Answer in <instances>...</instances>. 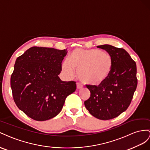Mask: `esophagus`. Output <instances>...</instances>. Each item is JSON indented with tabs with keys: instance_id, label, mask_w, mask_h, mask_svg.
<instances>
[{
	"instance_id": "1",
	"label": "esophagus",
	"mask_w": 150,
	"mask_h": 150,
	"mask_svg": "<svg viewBox=\"0 0 150 150\" xmlns=\"http://www.w3.org/2000/svg\"><path fill=\"white\" fill-rule=\"evenodd\" d=\"M82 88V85H81L80 83L76 84V89L77 90H80Z\"/></svg>"
}]
</instances>
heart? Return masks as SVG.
Returning <instances> with one entry per match:
<instances>
[{"mask_svg":"<svg viewBox=\"0 0 150 150\" xmlns=\"http://www.w3.org/2000/svg\"><path fill=\"white\" fill-rule=\"evenodd\" d=\"M112 65V58L108 53L95 49H76L70 58L63 62L62 68L69 77H73L75 70H77V76L81 82L96 86L109 77Z\"/></svg>","mask_w":150,"mask_h":150,"instance_id":"heart-1","label":"heart"}]
</instances>
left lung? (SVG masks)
Returning a JSON list of instances; mask_svg holds the SVG:
<instances>
[{"label": "left lung", "instance_id": "obj_1", "mask_svg": "<svg viewBox=\"0 0 150 150\" xmlns=\"http://www.w3.org/2000/svg\"><path fill=\"white\" fill-rule=\"evenodd\" d=\"M97 47L105 50L112 57V69L100 85H86L91 97L84 104L93 116L109 120L125 112L131 104L138 84L136 65L125 50L109 45Z\"/></svg>", "mask_w": 150, "mask_h": 150}]
</instances>
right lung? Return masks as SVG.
Wrapping results in <instances>:
<instances>
[{"label": "right lung", "mask_w": 150, "mask_h": 150, "mask_svg": "<svg viewBox=\"0 0 150 150\" xmlns=\"http://www.w3.org/2000/svg\"><path fill=\"white\" fill-rule=\"evenodd\" d=\"M66 50L31 47L16 59L11 77L14 100L28 116L48 120L62 110L66 98L76 90L74 81L58 76Z\"/></svg>", "instance_id": "right-lung-1"}]
</instances>
